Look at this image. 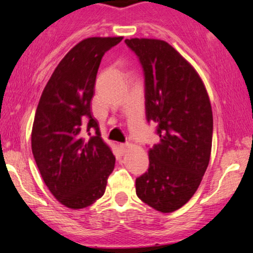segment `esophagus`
Returning a JSON list of instances; mask_svg holds the SVG:
<instances>
[{"instance_id": "esophagus-1", "label": "esophagus", "mask_w": 253, "mask_h": 253, "mask_svg": "<svg viewBox=\"0 0 253 253\" xmlns=\"http://www.w3.org/2000/svg\"><path fill=\"white\" fill-rule=\"evenodd\" d=\"M119 146H120V149H122L123 152H125L128 146H129V143H122Z\"/></svg>"}]
</instances>
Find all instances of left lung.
I'll return each mask as SVG.
<instances>
[{"label": "left lung", "instance_id": "obj_1", "mask_svg": "<svg viewBox=\"0 0 253 253\" xmlns=\"http://www.w3.org/2000/svg\"><path fill=\"white\" fill-rule=\"evenodd\" d=\"M125 43L144 73L145 116L160 142L149 150V169L136 178V194L160 212H172L197 192L209 165L212 110L195 69L165 41Z\"/></svg>", "mask_w": 253, "mask_h": 253}]
</instances>
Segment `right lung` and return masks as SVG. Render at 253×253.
I'll use <instances>...</instances> for the list:
<instances>
[{
    "label": "right lung",
    "mask_w": 253,
    "mask_h": 253,
    "mask_svg": "<svg viewBox=\"0 0 253 253\" xmlns=\"http://www.w3.org/2000/svg\"><path fill=\"white\" fill-rule=\"evenodd\" d=\"M123 37H89L65 55L37 105L32 151L45 185L70 209L104 194L116 158L90 110L96 74L107 51Z\"/></svg>",
    "instance_id": "right-lung-1"
}]
</instances>
